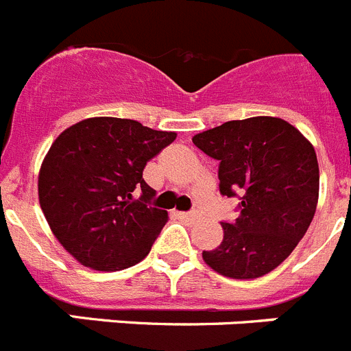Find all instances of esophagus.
I'll list each match as a JSON object with an SVG mask.
<instances>
[{"label": "esophagus", "instance_id": "1", "mask_svg": "<svg viewBox=\"0 0 351 351\" xmlns=\"http://www.w3.org/2000/svg\"><path fill=\"white\" fill-rule=\"evenodd\" d=\"M178 216L186 223H195L200 219V214L198 213H178Z\"/></svg>", "mask_w": 351, "mask_h": 351}]
</instances>
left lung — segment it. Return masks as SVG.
Listing matches in <instances>:
<instances>
[{"instance_id": "obj_1", "label": "left lung", "mask_w": 351, "mask_h": 351, "mask_svg": "<svg viewBox=\"0 0 351 351\" xmlns=\"http://www.w3.org/2000/svg\"><path fill=\"white\" fill-rule=\"evenodd\" d=\"M193 144L219 161V191L241 198L237 219L221 223L223 241L202 258L234 280L274 271L308 232L320 190L315 147L280 117L228 121L197 133Z\"/></svg>"}]
</instances>
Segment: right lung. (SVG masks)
Instances as JSON below:
<instances>
[{"label":"right lung","instance_id":"right-lung-1","mask_svg":"<svg viewBox=\"0 0 351 351\" xmlns=\"http://www.w3.org/2000/svg\"><path fill=\"white\" fill-rule=\"evenodd\" d=\"M176 137L133 119L89 117L52 142L38 173L40 207L84 267L121 271L149 255L169 214L149 204L154 190L142 172Z\"/></svg>","mask_w":351,"mask_h":351}]
</instances>
